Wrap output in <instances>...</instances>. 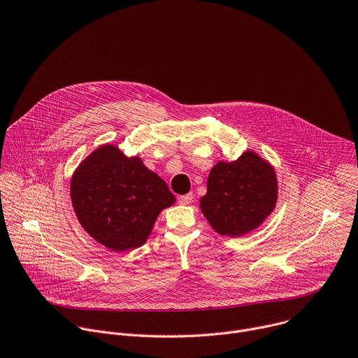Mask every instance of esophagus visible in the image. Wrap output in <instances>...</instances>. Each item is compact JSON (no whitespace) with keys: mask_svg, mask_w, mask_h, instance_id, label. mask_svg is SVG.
<instances>
[{"mask_svg":"<svg viewBox=\"0 0 358 358\" xmlns=\"http://www.w3.org/2000/svg\"><path fill=\"white\" fill-rule=\"evenodd\" d=\"M178 200H179V203H180V204H183V206L190 204V203H192V200H193V193H187V194L179 196V197H178Z\"/></svg>","mask_w":358,"mask_h":358,"instance_id":"34e87169","label":"esophagus"}]
</instances>
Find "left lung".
I'll return each mask as SVG.
<instances>
[{
  "instance_id": "obj_1",
  "label": "left lung",
  "mask_w": 358,
  "mask_h": 358,
  "mask_svg": "<svg viewBox=\"0 0 358 358\" xmlns=\"http://www.w3.org/2000/svg\"><path fill=\"white\" fill-rule=\"evenodd\" d=\"M273 168L257 154L244 152L234 162H219L210 171L200 208L222 236L240 237L259 227L276 204Z\"/></svg>"
}]
</instances>
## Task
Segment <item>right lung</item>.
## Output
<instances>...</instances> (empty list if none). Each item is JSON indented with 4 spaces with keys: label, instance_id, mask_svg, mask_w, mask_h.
Here are the masks:
<instances>
[{
    "label": "right lung",
    "instance_id": "right-lung-1",
    "mask_svg": "<svg viewBox=\"0 0 358 358\" xmlns=\"http://www.w3.org/2000/svg\"><path fill=\"white\" fill-rule=\"evenodd\" d=\"M70 196L83 229L117 252L144 244L158 214L175 203L165 180L114 145L97 148L79 165Z\"/></svg>",
    "mask_w": 358,
    "mask_h": 358
}]
</instances>
